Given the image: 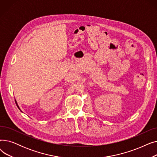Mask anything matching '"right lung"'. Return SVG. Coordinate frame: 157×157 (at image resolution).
<instances>
[{
	"mask_svg": "<svg viewBox=\"0 0 157 157\" xmlns=\"http://www.w3.org/2000/svg\"><path fill=\"white\" fill-rule=\"evenodd\" d=\"M15 102H16V105H17V106H18V108H19V107H18V104H17V103H16V101H15ZM19 109H20V108H19Z\"/></svg>",
	"mask_w": 157,
	"mask_h": 157,
	"instance_id": "1",
	"label": "right lung"
}]
</instances>
